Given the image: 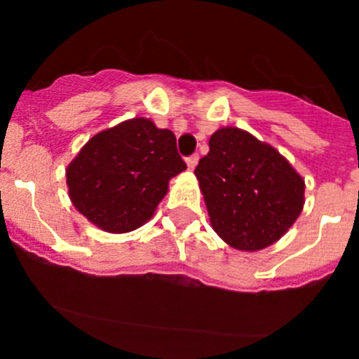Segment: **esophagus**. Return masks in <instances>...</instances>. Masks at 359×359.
I'll return each instance as SVG.
<instances>
[{
  "mask_svg": "<svg viewBox=\"0 0 359 359\" xmlns=\"http://www.w3.org/2000/svg\"><path fill=\"white\" fill-rule=\"evenodd\" d=\"M198 161H199L198 154H192V156L187 158V167H189L190 170H194V169H196V165H198Z\"/></svg>",
  "mask_w": 359,
  "mask_h": 359,
  "instance_id": "obj_1",
  "label": "esophagus"
}]
</instances>
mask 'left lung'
I'll return each instance as SVG.
<instances>
[{
	"mask_svg": "<svg viewBox=\"0 0 359 359\" xmlns=\"http://www.w3.org/2000/svg\"><path fill=\"white\" fill-rule=\"evenodd\" d=\"M208 147L194 174L215 233L243 252L277 243L302 212L304 177L244 129H217Z\"/></svg>",
	"mask_w": 359,
	"mask_h": 359,
	"instance_id": "8db88e82",
	"label": "left lung"
}]
</instances>
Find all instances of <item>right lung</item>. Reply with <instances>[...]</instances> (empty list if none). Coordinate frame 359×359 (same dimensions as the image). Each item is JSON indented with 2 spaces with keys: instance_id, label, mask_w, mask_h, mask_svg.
I'll list each match as a JSON object with an SVG mask.
<instances>
[{
  "instance_id": "right-lung-1",
  "label": "right lung",
  "mask_w": 359,
  "mask_h": 359,
  "mask_svg": "<svg viewBox=\"0 0 359 359\" xmlns=\"http://www.w3.org/2000/svg\"><path fill=\"white\" fill-rule=\"evenodd\" d=\"M187 169L176 136L136 116L97 133L66 169L73 207L109 233H128L154 215L169 182Z\"/></svg>"
}]
</instances>
